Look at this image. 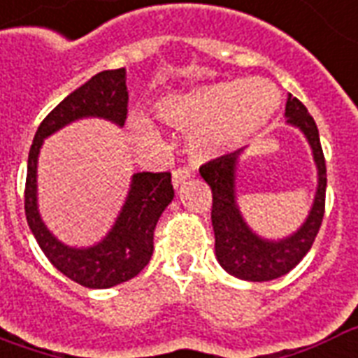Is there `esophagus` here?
<instances>
[{
	"instance_id": "esophagus-1",
	"label": "esophagus",
	"mask_w": 358,
	"mask_h": 358,
	"mask_svg": "<svg viewBox=\"0 0 358 358\" xmlns=\"http://www.w3.org/2000/svg\"><path fill=\"white\" fill-rule=\"evenodd\" d=\"M192 176V169H186V166H184V169H176V171L172 172V186H174V189H178V187L184 186Z\"/></svg>"
}]
</instances>
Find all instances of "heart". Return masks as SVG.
Listing matches in <instances>:
<instances>
[{"label": "heart", "instance_id": "b5f03b06", "mask_svg": "<svg viewBox=\"0 0 358 358\" xmlns=\"http://www.w3.org/2000/svg\"><path fill=\"white\" fill-rule=\"evenodd\" d=\"M279 104V89L271 81L250 78L159 96L153 102V112L169 125L182 131L189 129V148L206 155L254 136L273 117ZM127 127L138 144L155 140L153 125L138 113L129 115Z\"/></svg>", "mask_w": 358, "mask_h": 358}]
</instances>
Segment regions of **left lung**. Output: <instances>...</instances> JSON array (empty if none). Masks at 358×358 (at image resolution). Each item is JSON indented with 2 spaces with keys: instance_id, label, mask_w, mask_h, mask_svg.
Here are the masks:
<instances>
[{
  "instance_id": "left-lung-1",
  "label": "left lung",
  "mask_w": 358,
  "mask_h": 358,
  "mask_svg": "<svg viewBox=\"0 0 358 358\" xmlns=\"http://www.w3.org/2000/svg\"><path fill=\"white\" fill-rule=\"evenodd\" d=\"M285 117L288 125L303 132V136L311 145L315 166H317V192H315L313 205L306 222L292 235L277 241L264 239L258 233L252 231L243 218L237 205V192H235L237 165L243 150L208 161L199 169L203 180L213 189L210 216H213L214 239H216L214 243L216 258L220 266L237 279L264 282L287 275L309 252L322 224L324 197H327V163L320 148L319 129L306 106L292 94H288Z\"/></svg>"
}]
</instances>
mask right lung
I'll list each match as a JSON object with an SVG mask.
<instances>
[{
    "label": "right lung",
    "mask_w": 358,
    "mask_h": 358,
    "mask_svg": "<svg viewBox=\"0 0 358 358\" xmlns=\"http://www.w3.org/2000/svg\"><path fill=\"white\" fill-rule=\"evenodd\" d=\"M127 71L106 70L92 76L68 94L39 125L28 155L24 210L39 248L68 279L87 288H112L148 266L153 254V229L171 205L174 189L171 172H136L115 224L104 239L92 246L64 245L45 226L38 208V159L43 140L62 127L85 117H98L123 127L127 119Z\"/></svg>",
    "instance_id": "1"
}]
</instances>
